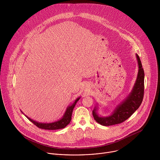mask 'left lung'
I'll list each match as a JSON object with an SVG mask.
<instances>
[{
	"instance_id": "obj_1",
	"label": "left lung",
	"mask_w": 160,
	"mask_h": 160,
	"mask_svg": "<svg viewBox=\"0 0 160 160\" xmlns=\"http://www.w3.org/2000/svg\"><path fill=\"white\" fill-rule=\"evenodd\" d=\"M136 56L138 65V72L131 92L126 99L116 107L113 113L108 117H103L98 115L97 108L95 106L92 114L95 121L99 124L104 126L120 124L129 118L141 105L144 94V70L138 55L137 54Z\"/></svg>"
}]
</instances>
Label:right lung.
I'll use <instances>...</instances> for the list:
<instances>
[{
  "label": "right lung",
  "mask_w": 160,
  "mask_h": 160,
  "mask_svg": "<svg viewBox=\"0 0 160 160\" xmlns=\"http://www.w3.org/2000/svg\"><path fill=\"white\" fill-rule=\"evenodd\" d=\"M79 99H80V97H78L77 99L75 100L74 102H73L72 105L68 106V108H67L66 112L62 118L58 121H56V122H54L52 123H40V122H36V121L32 120L31 118H29L26 115H25V116L31 122H32L36 126H37L38 128H40V129H47V130H56V129H63V128H65L70 122L73 109V108H74L77 102L79 100ZM22 113H23V112H22Z\"/></svg>",
  "instance_id": "1"
}]
</instances>
